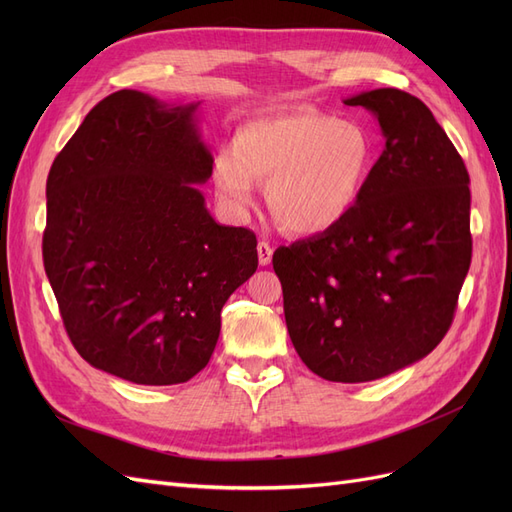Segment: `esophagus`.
Returning a JSON list of instances; mask_svg holds the SVG:
<instances>
[{"mask_svg":"<svg viewBox=\"0 0 512 512\" xmlns=\"http://www.w3.org/2000/svg\"><path fill=\"white\" fill-rule=\"evenodd\" d=\"M256 252H258V262L262 267H267V265H271V258H273V247L269 245V243H265V241H260L258 245H256Z\"/></svg>","mask_w":512,"mask_h":512,"instance_id":"esophagus-1","label":"esophagus"}]
</instances>
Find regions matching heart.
Returning <instances> with one entry per match:
<instances>
[{"label":"heart","mask_w":512,"mask_h":512,"mask_svg":"<svg viewBox=\"0 0 512 512\" xmlns=\"http://www.w3.org/2000/svg\"><path fill=\"white\" fill-rule=\"evenodd\" d=\"M376 160L374 138L359 121L303 108L245 119L232 149L215 156L211 179L235 218L256 205V181H269L273 218L292 235L318 237L350 218Z\"/></svg>","instance_id":"heart-1"}]
</instances>
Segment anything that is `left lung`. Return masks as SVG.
<instances>
[{"label": "left lung", "mask_w": 512, "mask_h": 512, "mask_svg": "<svg viewBox=\"0 0 512 512\" xmlns=\"http://www.w3.org/2000/svg\"><path fill=\"white\" fill-rule=\"evenodd\" d=\"M378 119L384 151L350 218L280 247L288 335L324 380L369 382L421 361L453 322L472 260L470 177L429 108L393 87L344 100Z\"/></svg>", "instance_id": "8db88e82"}]
</instances>
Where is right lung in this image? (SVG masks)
Segmentation results:
<instances>
[{
	"label": "right lung",
	"instance_id": "1",
	"mask_svg": "<svg viewBox=\"0 0 512 512\" xmlns=\"http://www.w3.org/2000/svg\"><path fill=\"white\" fill-rule=\"evenodd\" d=\"M200 102L136 89L98 102L46 179L44 271L74 348L134 384L205 369L228 297L258 267L252 230L213 220Z\"/></svg>",
	"mask_w": 512,
	"mask_h": 512
}]
</instances>
